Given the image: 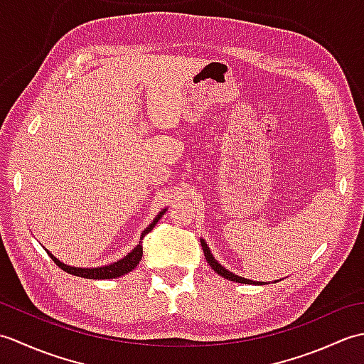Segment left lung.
I'll use <instances>...</instances> for the list:
<instances>
[{"label": "left lung", "mask_w": 364, "mask_h": 364, "mask_svg": "<svg viewBox=\"0 0 364 364\" xmlns=\"http://www.w3.org/2000/svg\"><path fill=\"white\" fill-rule=\"evenodd\" d=\"M200 242H202V249H203V253H205V258L208 261V264H210L215 272H218L219 275H222L223 278H227V280H231V282H236V283H245V284H250V283H255V284H261V283H257V282H252V280H247V278H242V277H237L235 274H231L230 270H227L225 267H222L218 261L214 259V257L211 255L210 249H208L206 242L203 241V239H200Z\"/></svg>", "instance_id": "8db88e82"}]
</instances>
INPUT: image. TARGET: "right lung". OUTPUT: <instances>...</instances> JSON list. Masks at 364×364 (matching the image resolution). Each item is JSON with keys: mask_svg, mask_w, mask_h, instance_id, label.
I'll use <instances>...</instances> for the list:
<instances>
[{"mask_svg": "<svg viewBox=\"0 0 364 364\" xmlns=\"http://www.w3.org/2000/svg\"><path fill=\"white\" fill-rule=\"evenodd\" d=\"M164 214V211L158 214V218L154 219L149 227H146V230L144 231V233L141 235V241H139V244L134 247V250L128 253L125 258L114 262V264H109V266H105V267H95V269H81V267H72V266H67L64 264V262H60L56 257H53V255L46 250V253L50 255L51 259L56 262V264L65 270V272L72 274V275H76V277H82V278H89V280H107V278H117V277H122L125 275L128 272H131L137 264L139 261H141L142 258V239L145 237V235H149L150 231L153 230V227L156 225L158 220L161 219V215Z\"/></svg>", "mask_w": 364, "mask_h": 364, "instance_id": "right-lung-1", "label": "right lung"}]
</instances>
